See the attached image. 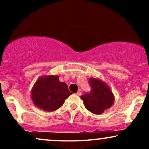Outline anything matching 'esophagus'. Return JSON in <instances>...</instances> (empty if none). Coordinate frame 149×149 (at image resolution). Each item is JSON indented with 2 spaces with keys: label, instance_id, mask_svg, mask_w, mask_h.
<instances>
[{
  "label": "esophagus",
  "instance_id": "1",
  "mask_svg": "<svg viewBox=\"0 0 149 149\" xmlns=\"http://www.w3.org/2000/svg\"><path fill=\"white\" fill-rule=\"evenodd\" d=\"M76 95H78V96H80V95H82V92H81V91H80V90H79L78 92H77Z\"/></svg>",
  "mask_w": 149,
  "mask_h": 149
}]
</instances>
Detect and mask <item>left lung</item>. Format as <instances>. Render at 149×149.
I'll return each mask as SVG.
<instances>
[{"instance_id": "left-lung-1", "label": "left lung", "mask_w": 149, "mask_h": 149, "mask_svg": "<svg viewBox=\"0 0 149 149\" xmlns=\"http://www.w3.org/2000/svg\"><path fill=\"white\" fill-rule=\"evenodd\" d=\"M91 91L80 97L85 108L92 113L102 114L114 103V95L109 87L98 78H90Z\"/></svg>"}]
</instances>
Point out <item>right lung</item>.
I'll list each match as a JSON object with an SVG mask.
<instances>
[{
	"instance_id": "add662e5",
	"label": "right lung",
	"mask_w": 149,
	"mask_h": 149,
	"mask_svg": "<svg viewBox=\"0 0 149 149\" xmlns=\"http://www.w3.org/2000/svg\"><path fill=\"white\" fill-rule=\"evenodd\" d=\"M67 85L59 81V76H42L31 89V100L36 107L45 111L59 109L71 95Z\"/></svg>"
}]
</instances>
